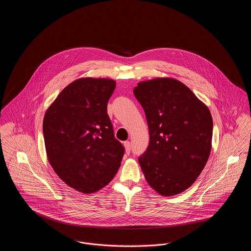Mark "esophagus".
Returning a JSON list of instances; mask_svg holds the SVG:
<instances>
[{"instance_id":"34e87169","label":"esophagus","mask_w":251,"mask_h":251,"mask_svg":"<svg viewBox=\"0 0 251 251\" xmlns=\"http://www.w3.org/2000/svg\"><path fill=\"white\" fill-rule=\"evenodd\" d=\"M123 145H124V148H125V151H126V153H127V154H129V153H130V151H131V143H130L129 141H125V142L123 143Z\"/></svg>"}]
</instances>
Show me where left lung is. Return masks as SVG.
I'll list each match as a JSON object with an SVG mask.
<instances>
[{"label": "left lung", "instance_id": "1", "mask_svg": "<svg viewBox=\"0 0 251 251\" xmlns=\"http://www.w3.org/2000/svg\"><path fill=\"white\" fill-rule=\"evenodd\" d=\"M133 94L142 105L150 144L138 158L148 183L166 197L185 191L205 167L212 149L209 108L176 79L140 82Z\"/></svg>", "mask_w": 251, "mask_h": 251}]
</instances>
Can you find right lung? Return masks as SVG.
<instances>
[{
    "mask_svg": "<svg viewBox=\"0 0 251 251\" xmlns=\"http://www.w3.org/2000/svg\"><path fill=\"white\" fill-rule=\"evenodd\" d=\"M115 88L112 79H77L60 92L44 116L50 165L66 184L84 194L107 185L124 155L107 114Z\"/></svg>",
    "mask_w": 251,
    "mask_h": 251,
    "instance_id": "1",
    "label": "right lung"
}]
</instances>
